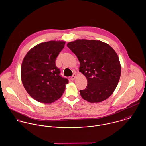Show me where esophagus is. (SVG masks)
<instances>
[{
	"label": "esophagus",
	"instance_id": "1",
	"mask_svg": "<svg viewBox=\"0 0 146 146\" xmlns=\"http://www.w3.org/2000/svg\"><path fill=\"white\" fill-rule=\"evenodd\" d=\"M76 74H74L71 76V80L73 81V80H74L76 79Z\"/></svg>",
	"mask_w": 146,
	"mask_h": 146
}]
</instances>
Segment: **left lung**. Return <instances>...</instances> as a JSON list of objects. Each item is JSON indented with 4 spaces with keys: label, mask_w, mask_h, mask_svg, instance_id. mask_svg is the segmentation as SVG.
I'll return each instance as SVG.
<instances>
[{
    "label": "left lung",
    "mask_w": 146,
    "mask_h": 146,
    "mask_svg": "<svg viewBox=\"0 0 146 146\" xmlns=\"http://www.w3.org/2000/svg\"><path fill=\"white\" fill-rule=\"evenodd\" d=\"M80 62L79 71L87 79L82 97L90 103L107 99L120 80L121 67L119 57L108 44L96 40L77 39L67 44Z\"/></svg>",
    "instance_id": "left-lung-1"
}]
</instances>
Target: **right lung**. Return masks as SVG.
I'll list each match as a JSON object with an SVG mask.
<instances>
[{
	"instance_id": "add662e5",
	"label": "right lung",
	"mask_w": 146,
	"mask_h": 146,
	"mask_svg": "<svg viewBox=\"0 0 146 146\" xmlns=\"http://www.w3.org/2000/svg\"><path fill=\"white\" fill-rule=\"evenodd\" d=\"M64 41H49L32 48L25 56L21 78L27 93L36 101L51 104L62 96L68 83L60 76L56 60L64 46Z\"/></svg>"
}]
</instances>
